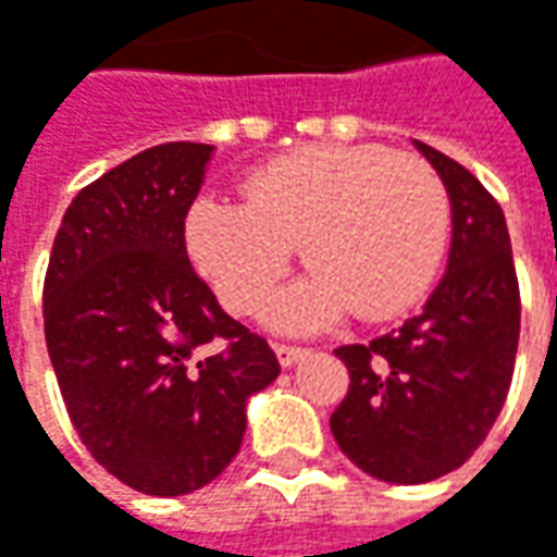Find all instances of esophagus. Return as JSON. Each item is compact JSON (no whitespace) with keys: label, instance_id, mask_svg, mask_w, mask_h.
I'll return each mask as SVG.
<instances>
[{"label":"esophagus","instance_id":"esophagus-1","mask_svg":"<svg viewBox=\"0 0 557 557\" xmlns=\"http://www.w3.org/2000/svg\"><path fill=\"white\" fill-rule=\"evenodd\" d=\"M310 354V350H304V347H290V344H275V359H278V366L282 369H290L294 362H300L304 356Z\"/></svg>","mask_w":557,"mask_h":557}]
</instances>
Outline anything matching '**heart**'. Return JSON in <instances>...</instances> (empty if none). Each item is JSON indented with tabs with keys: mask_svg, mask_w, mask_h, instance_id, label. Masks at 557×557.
<instances>
[{
	"mask_svg": "<svg viewBox=\"0 0 557 557\" xmlns=\"http://www.w3.org/2000/svg\"><path fill=\"white\" fill-rule=\"evenodd\" d=\"M247 201L201 195L185 216L191 263L225 310L253 312L300 245L310 272L267 307L307 334L354 310L391 319L428 294L449 245V195L412 154L381 145H307L257 166Z\"/></svg>",
	"mask_w": 557,
	"mask_h": 557,
	"instance_id": "b5f03b06",
	"label": "heart"
}]
</instances>
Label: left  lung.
Returning a JSON list of instances; mask_svg holds the SVG:
<instances>
[{
  "label": "left lung",
  "mask_w": 557,
  "mask_h": 557,
  "mask_svg": "<svg viewBox=\"0 0 557 557\" xmlns=\"http://www.w3.org/2000/svg\"><path fill=\"white\" fill-rule=\"evenodd\" d=\"M453 207L446 272L418 315L337 347L350 394L334 409L344 456L384 483H428L468 461L503 412L521 294L503 207L461 163L416 139Z\"/></svg>",
  "instance_id": "obj_1"
}]
</instances>
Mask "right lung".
I'll return each mask as SVG.
<instances>
[{"mask_svg":"<svg viewBox=\"0 0 557 557\" xmlns=\"http://www.w3.org/2000/svg\"><path fill=\"white\" fill-rule=\"evenodd\" d=\"M213 151L166 141L86 185L46 272V347L67 416L92 459L145 496L220 478L242 449L247 399L282 372L185 253Z\"/></svg>","mask_w":557,"mask_h":557,"instance_id":"right-lung-1","label":"right lung"}]
</instances>
